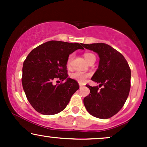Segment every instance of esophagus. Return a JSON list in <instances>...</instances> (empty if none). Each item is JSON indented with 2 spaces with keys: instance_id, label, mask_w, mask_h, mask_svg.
I'll use <instances>...</instances> for the list:
<instances>
[{
  "instance_id": "1",
  "label": "esophagus",
  "mask_w": 147,
  "mask_h": 147,
  "mask_svg": "<svg viewBox=\"0 0 147 147\" xmlns=\"http://www.w3.org/2000/svg\"><path fill=\"white\" fill-rule=\"evenodd\" d=\"M83 87H84V86L82 85V84H79V88H83Z\"/></svg>"
}]
</instances>
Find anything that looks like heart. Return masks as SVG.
Returning <instances> with one entry per match:
<instances>
[{"label": "heart", "mask_w": 147, "mask_h": 147, "mask_svg": "<svg viewBox=\"0 0 147 147\" xmlns=\"http://www.w3.org/2000/svg\"><path fill=\"white\" fill-rule=\"evenodd\" d=\"M95 55H92L91 53H86L84 55V58H85L86 61L87 62H88L92 58H94ZM72 59H73V55H70V56L68 57V60H67V65L68 66H70L71 65V62ZM70 77H72V79H75L76 81L79 82V83H84V82H86V79L89 77V75L87 73H84L83 72L81 71H75L70 75Z\"/></svg>", "instance_id": "b5f03b06"}]
</instances>
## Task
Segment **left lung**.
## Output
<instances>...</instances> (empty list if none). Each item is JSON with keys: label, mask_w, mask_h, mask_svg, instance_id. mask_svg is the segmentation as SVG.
Returning a JSON list of instances; mask_svg holds the SVG:
<instances>
[{"label": "left lung", "mask_w": 147, "mask_h": 147, "mask_svg": "<svg viewBox=\"0 0 147 147\" xmlns=\"http://www.w3.org/2000/svg\"><path fill=\"white\" fill-rule=\"evenodd\" d=\"M99 55L98 68L92 77V81L103 86L86 85L90 94L84 97V104L88 112L94 117L108 119L117 113L125 104L131 88V69L124 56L106 43L82 45Z\"/></svg>", "instance_id": "left-lung-1"}]
</instances>
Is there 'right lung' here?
Masks as SVG:
<instances>
[{"label":"right lung","mask_w":147,"mask_h":147,"mask_svg":"<svg viewBox=\"0 0 147 147\" xmlns=\"http://www.w3.org/2000/svg\"><path fill=\"white\" fill-rule=\"evenodd\" d=\"M83 43L50 41L33 49L23 62L22 84L28 102L37 112L50 115L66 107L79 88L77 81L69 78L67 60ZM65 82L54 85V80ZM59 82V81H58Z\"/></svg>","instance_id":"add662e5"}]
</instances>
